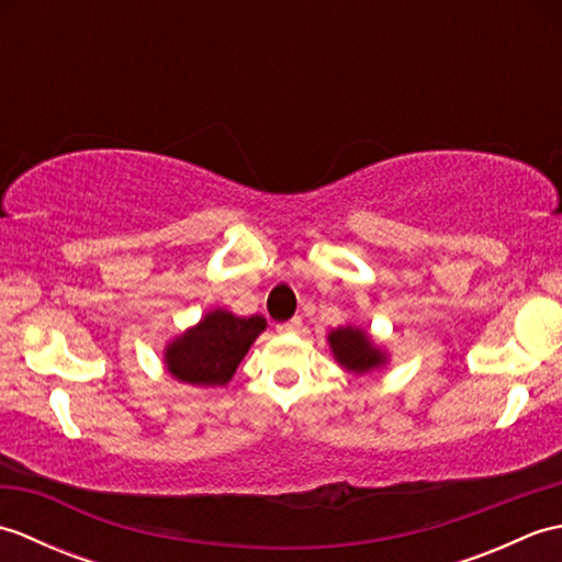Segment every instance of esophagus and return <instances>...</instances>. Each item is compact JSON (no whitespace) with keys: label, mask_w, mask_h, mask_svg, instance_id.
<instances>
[{"label":"esophagus","mask_w":562,"mask_h":562,"mask_svg":"<svg viewBox=\"0 0 562 562\" xmlns=\"http://www.w3.org/2000/svg\"><path fill=\"white\" fill-rule=\"evenodd\" d=\"M300 328H302V318H300V316L288 321V324H280V326H278L280 333H296Z\"/></svg>","instance_id":"obj_1"}]
</instances>
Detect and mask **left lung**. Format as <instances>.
Returning <instances> with one entry per match:
<instances>
[{
	"instance_id": "left-lung-1",
	"label": "left lung",
	"mask_w": 562,
	"mask_h": 562,
	"mask_svg": "<svg viewBox=\"0 0 562 562\" xmlns=\"http://www.w3.org/2000/svg\"><path fill=\"white\" fill-rule=\"evenodd\" d=\"M328 348L333 352V360L355 376L372 374L391 360L386 348H381L364 328L352 324L328 330Z\"/></svg>"
}]
</instances>
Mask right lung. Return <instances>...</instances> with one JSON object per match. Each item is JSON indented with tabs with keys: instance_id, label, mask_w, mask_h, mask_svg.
Masks as SVG:
<instances>
[{
	"instance_id": "obj_1",
	"label": "right lung",
	"mask_w": 562,
	"mask_h": 562,
	"mask_svg": "<svg viewBox=\"0 0 562 562\" xmlns=\"http://www.w3.org/2000/svg\"><path fill=\"white\" fill-rule=\"evenodd\" d=\"M268 321L236 316L229 308H212L195 326L166 342L164 367L178 384L226 386Z\"/></svg>"
}]
</instances>
